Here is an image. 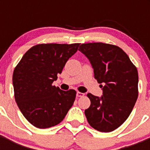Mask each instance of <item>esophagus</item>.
Wrapping results in <instances>:
<instances>
[{
	"label": "esophagus",
	"mask_w": 150,
	"mask_h": 150,
	"mask_svg": "<svg viewBox=\"0 0 150 150\" xmlns=\"http://www.w3.org/2000/svg\"><path fill=\"white\" fill-rule=\"evenodd\" d=\"M84 95V93H82V92H79V91H77V92H76V96L77 97H83Z\"/></svg>",
	"instance_id": "1"
}]
</instances>
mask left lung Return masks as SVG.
Masks as SVG:
<instances>
[{"instance_id":"left-lung-1","label":"left lung","mask_w":150,"mask_h":150,"mask_svg":"<svg viewBox=\"0 0 150 150\" xmlns=\"http://www.w3.org/2000/svg\"><path fill=\"white\" fill-rule=\"evenodd\" d=\"M79 50L88 58L95 78L103 87L100 98L87 95L91 100L90 107L85 110L87 121L97 131L112 132L128 119L137 99V67L115 45L83 43Z\"/></svg>"}]
</instances>
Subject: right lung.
<instances>
[{"label":"right lung","instance_id":"right-lung-1","mask_svg":"<svg viewBox=\"0 0 150 150\" xmlns=\"http://www.w3.org/2000/svg\"><path fill=\"white\" fill-rule=\"evenodd\" d=\"M79 43H43L32 46L14 69L13 85L18 108L38 128L59 124L72 105L76 91H63L52 85Z\"/></svg>","mask_w":150,"mask_h":150}]
</instances>
